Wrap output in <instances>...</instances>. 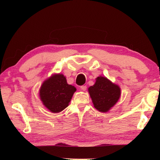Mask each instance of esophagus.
Wrapping results in <instances>:
<instances>
[{"label": "esophagus", "mask_w": 160, "mask_h": 160, "mask_svg": "<svg viewBox=\"0 0 160 160\" xmlns=\"http://www.w3.org/2000/svg\"><path fill=\"white\" fill-rule=\"evenodd\" d=\"M80 89L82 90V91H85L87 90V86L86 85H82V86H80Z\"/></svg>", "instance_id": "obj_1"}]
</instances>
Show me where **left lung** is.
I'll list each match as a JSON object with an SVG mask.
<instances>
[{
  "label": "left lung",
  "instance_id": "1",
  "mask_svg": "<svg viewBox=\"0 0 160 160\" xmlns=\"http://www.w3.org/2000/svg\"><path fill=\"white\" fill-rule=\"evenodd\" d=\"M94 107L100 112H108L121 97V88L106 77L96 78L94 85L88 88Z\"/></svg>",
  "mask_w": 160,
  "mask_h": 160
}]
</instances>
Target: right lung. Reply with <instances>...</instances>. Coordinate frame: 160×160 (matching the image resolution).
Segmentation results:
<instances>
[{"instance_id":"add662e5","label":"right lung","mask_w":160,"mask_h":160,"mask_svg":"<svg viewBox=\"0 0 160 160\" xmlns=\"http://www.w3.org/2000/svg\"><path fill=\"white\" fill-rule=\"evenodd\" d=\"M76 88L67 83L66 76L54 73L43 82L39 89V97L48 110L59 113L68 106Z\"/></svg>"}]
</instances>
